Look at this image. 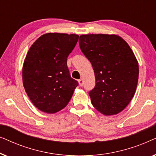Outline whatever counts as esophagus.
<instances>
[{
	"mask_svg": "<svg viewBox=\"0 0 156 156\" xmlns=\"http://www.w3.org/2000/svg\"><path fill=\"white\" fill-rule=\"evenodd\" d=\"M78 82H79V84H80L81 87H82L83 85H84V81H83V80H82V79L79 80Z\"/></svg>",
	"mask_w": 156,
	"mask_h": 156,
	"instance_id": "esophagus-1",
	"label": "esophagus"
}]
</instances>
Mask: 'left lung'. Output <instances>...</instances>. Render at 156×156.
Masks as SVG:
<instances>
[{
    "label": "left lung",
    "instance_id": "left-lung-1",
    "mask_svg": "<svg viewBox=\"0 0 156 156\" xmlns=\"http://www.w3.org/2000/svg\"><path fill=\"white\" fill-rule=\"evenodd\" d=\"M79 43L94 72L96 85L89 93L94 107L105 116L122 112L138 84V62L131 48L120 36L108 34L82 35Z\"/></svg>",
    "mask_w": 156,
    "mask_h": 156
}]
</instances>
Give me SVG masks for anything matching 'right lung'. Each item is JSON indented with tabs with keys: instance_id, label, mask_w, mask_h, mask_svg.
Segmentation results:
<instances>
[{
	"instance_id": "1",
	"label": "right lung",
	"mask_w": 156,
	"mask_h": 156,
	"mask_svg": "<svg viewBox=\"0 0 156 156\" xmlns=\"http://www.w3.org/2000/svg\"><path fill=\"white\" fill-rule=\"evenodd\" d=\"M75 34L49 33L32 44L23 66V83L34 106L55 114L69 103L78 82L72 79L67 59L78 41Z\"/></svg>"
}]
</instances>
